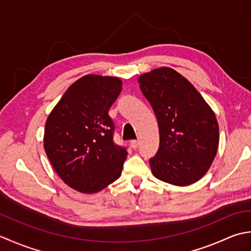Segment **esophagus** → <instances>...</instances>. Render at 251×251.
I'll return each mask as SVG.
<instances>
[{"instance_id": "esophagus-1", "label": "esophagus", "mask_w": 251, "mask_h": 251, "mask_svg": "<svg viewBox=\"0 0 251 251\" xmlns=\"http://www.w3.org/2000/svg\"><path fill=\"white\" fill-rule=\"evenodd\" d=\"M130 144H131V147H132V148H134V150H135V148H137V147H139V144H140V142H139V141H137V140H133V141H131V143H130Z\"/></svg>"}]
</instances>
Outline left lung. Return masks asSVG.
I'll list each match as a JSON object with an SVG mask.
<instances>
[{
	"instance_id": "left-lung-1",
	"label": "left lung",
	"mask_w": 251,
	"mask_h": 251,
	"mask_svg": "<svg viewBox=\"0 0 251 251\" xmlns=\"http://www.w3.org/2000/svg\"><path fill=\"white\" fill-rule=\"evenodd\" d=\"M159 126V148L151 158L158 180L176 186L197 182L217 155L219 126L213 110L190 81L161 67L139 76Z\"/></svg>"
}]
</instances>
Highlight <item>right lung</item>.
Masks as SVG:
<instances>
[{"mask_svg": "<svg viewBox=\"0 0 251 251\" xmlns=\"http://www.w3.org/2000/svg\"><path fill=\"white\" fill-rule=\"evenodd\" d=\"M122 90L116 76L86 75L71 84L48 117L44 150L67 185L93 194L121 176L126 147L114 143L108 110Z\"/></svg>", "mask_w": 251, "mask_h": 251, "instance_id": "obj_1", "label": "right lung"}]
</instances>
